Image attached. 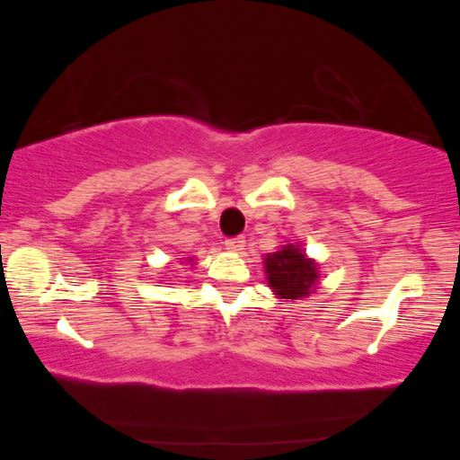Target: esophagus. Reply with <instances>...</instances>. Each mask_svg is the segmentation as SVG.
I'll use <instances>...</instances> for the list:
<instances>
[{"mask_svg":"<svg viewBox=\"0 0 460 460\" xmlns=\"http://www.w3.org/2000/svg\"><path fill=\"white\" fill-rule=\"evenodd\" d=\"M226 246H227V251H231V252H239V251H243V246H244V237L226 239Z\"/></svg>","mask_w":460,"mask_h":460,"instance_id":"esophagus-1","label":"esophagus"}]
</instances>
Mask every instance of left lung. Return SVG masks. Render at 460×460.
I'll use <instances>...</instances> for the list:
<instances>
[{
	"mask_svg": "<svg viewBox=\"0 0 460 460\" xmlns=\"http://www.w3.org/2000/svg\"><path fill=\"white\" fill-rule=\"evenodd\" d=\"M268 286L281 299H303L319 286V266L299 244H284L264 258Z\"/></svg>",
	"mask_w": 460,
	"mask_h": 460,
	"instance_id": "8db88e82",
	"label": "left lung"
}]
</instances>
